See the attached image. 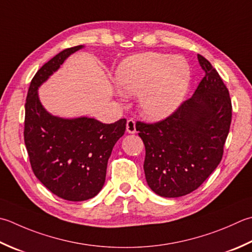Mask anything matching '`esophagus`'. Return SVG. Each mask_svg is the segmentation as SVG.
<instances>
[{
  "mask_svg": "<svg viewBox=\"0 0 252 252\" xmlns=\"http://www.w3.org/2000/svg\"><path fill=\"white\" fill-rule=\"evenodd\" d=\"M126 132L127 133H131V134H133V133L136 132V126H135V121L133 119H129L126 121Z\"/></svg>",
  "mask_w": 252,
  "mask_h": 252,
  "instance_id": "obj_1",
  "label": "esophagus"
}]
</instances>
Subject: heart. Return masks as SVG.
Instances as JSON below:
<instances>
[{
  "label": "heart",
  "mask_w": 252,
  "mask_h": 252,
  "mask_svg": "<svg viewBox=\"0 0 252 252\" xmlns=\"http://www.w3.org/2000/svg\"><path fill=\"white\" fill-rule=\"evenodd\" d=\"M190 81V65L185 58L160 52L129 57L116 70L119 91L126 96L139 95L141 113L154 121L166 119L178 109Z\"/></svg>",
  "instance_id": "obj_1"
}]
</instances>
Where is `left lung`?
I'll return each mask as SVG.
<instances>
[{"mask_svg": "<svg viewBox=\"0 0 252 252\" xmlns=\"http://www.w3.org/2000/svg\"><path fill=\"white\" fill-rule=\"evenodd\" d=\"M205 73L190 99L167 119L137 122L145 145L144 172L150 188L164 198H178L198 189L219 166L231 122L228 90L204 57Z\"/></svg>", "mask_w": 252, "mask_h": 252, "instance_id": "obj_1", "label": "left lung"}]
</instances>
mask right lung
<instances>
[{
	"instance_id": "right-lung-1",
	"label": "right lung",
	"mask_w": 252,
	"mask_h": 252,
	"mask_svg": "<svg viewBox=\"0 0 252 252\" xmlns=\"http://www.w3.org/2000/svg\"><path fill=\"white\" fill-rule=\"evenodd\" d=\"M84 46L58 53L33 76L25 103V145L34 176L53 194L85 201L99 193L108 159L125 134L126 119L105 125L94 118H62L46 110L38 90L64 61Z\"/></svg>"
}]
</instances>
